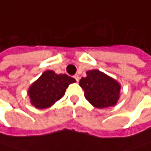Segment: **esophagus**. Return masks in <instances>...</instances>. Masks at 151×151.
<instances>
[{"label": "esophagus", "mask_w": 151, "mask_h": 151, "mask_svg": "<svg viewBox=\"0 0 151 151\" xmlns=\"http://www.w3.org/2000/svg\"><path fill=\"white\" fill-rule=\"evenodd\" d=\"M73 77H74V79H75V80H76V81H77V82H79V81H80V77H79V75H78V74L74 75Z\"/></svg>", "instance_id": "esophagus-1"}]
</instances>
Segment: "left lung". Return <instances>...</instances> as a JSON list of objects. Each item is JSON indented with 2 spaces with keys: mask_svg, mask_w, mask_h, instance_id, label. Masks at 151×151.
Wrapping results in <instances>:
<instances>
[{
  "mask_svg": "<svg viewBox=\"0 0 151 151\" xmlns=\"http://www.w3.org/2000/svg\"><path fill=\"white\" fill-rule=\"evenodd\" d=\"M86 74L80 81L86 99L96 108L115 106L120 99V83L99 70H88Z\"/></svg>",
  "mask_w": 151,
  "mask_h": 151,
  "instance_id": "8db88e82",
  "label": "left lung"
}]
</instances>
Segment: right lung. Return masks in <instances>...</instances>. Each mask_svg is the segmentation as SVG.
<instances>
[{"label":"right lung","mask_w":151,"mask_h":151,"mask_svg":"<svg viewBox=\"0 0 151 151\" xmlns=\"http://www.w3.org/2000/svg\"><path fill=\"white\" fill-rule=\"evenodd\" d=\"M73 82H76V80L66 74L45 70L29 87V101L37 109L48 108L63 98L68 86Z\"/></svg>","instance_id":"right-lung-1"}]
</instances>
